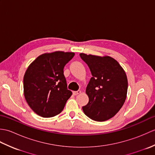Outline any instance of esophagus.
Segmentation results:
<instances>
[{"instance_id":"1","label":"esophagus","mask_w":155,"mask_h":155,"mask_svg":"<svg viewBox=\"0 0 155 155\" xmlns=\"http://www.w3.org/2000/svg\"><path fill=\"white\" fill-rule=\"evenodd\" d=\"M81 93V91H73L72 92V93H73L74 95H77L78 94H80Z\"/></svg>"}]
</instances>
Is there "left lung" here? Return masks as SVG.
Here are the masks:
<instances>
[{
	"label": "left lung",
	"instance_id": "obj_1",
	"mask_svg": "<svg viewBox=\"0 0 155 155\" xmlns=\"http://www.w3.org/2000/svg\"><path fill=\"white\" fill-rule=\"evenodd\" d=\"M90 68L91 78L86 94L88 103L83 107L84 113L94 120L110 119L123 107L127 98V74L119 63L109 56L80 54Z\"/></svg>",
	"mask_w": 155,
	"mask_h": 155
}]
</instances>
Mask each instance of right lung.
<instances>
[{
  "label": "right lung",
  "mask_w": 155,
  "mask_h": 155,
  "mask_svg": "<svg viewBox=\"0 0 155 155\" xmlns=\"http://www.w3.org/2000/svg\"><path fill=\"white\" fill-rule=\"evenodd\" d=\"M74 56L72 52L45 53L28 66L23 78L24 95L28 106L39 116L52 117L61 113L71 97L63 69Z\"/></svg>",
  "instance_id": "1"
}]
</instances>
